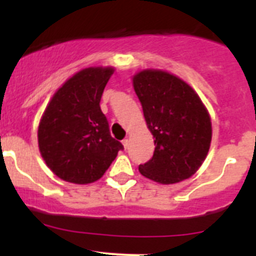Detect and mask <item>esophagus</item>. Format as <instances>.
Segmentation results:
<instances>
[{
    "instance_id": "1",
    "label": "esophagus",
    "mask_w": 256,
    "mask_h": 256,
    "mask_svg": "<svg viewBox=\"0 0 256 256\" xmlns=\"http://www.w3.org/2000/svg\"><path fill=\"white\" fill-rule=\"evenodd\" d=\"M122 144H123L124 148H128V146H130V140H128V138H124L123 141H122Z\"/></svg>"
}]
</instances>
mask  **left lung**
Here are the masks:
<instances>
[{
	"instance_id": "left-lung-1",
	"label": "left lung",
	"mask_w": 256,
	"mask_h": 256,
	"mask_svg": "<svg viewBox=\"0 0 256 256\" xmlns=\"http://www.w3.org/2000/svg\"><path fill=\"white\" fill-rule=\"evenodd\" d=\"M155 151L138 166L155 182L177 183L195 174L212 141V122L195 91L182 79L162 70H144L133 78Z\"/></svg>"
}]
</instances>
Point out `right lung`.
<instances>
[{"label":"right lung","mask_w":256,"mask_h":256,"mask_svg":"<svg viewBox=\"0 0 256 256\" xmlns=\"http://www.w3.org/2000/svg\"><path fill=\"white\" fill-rule=\"evenodd\" d=\"M112 68H88L54 94L38 128L47 166L61 180L86 184L100 180L123 144L110 134L100 101Z\"/></svg>","instance_id":"1"}]
</instances>
